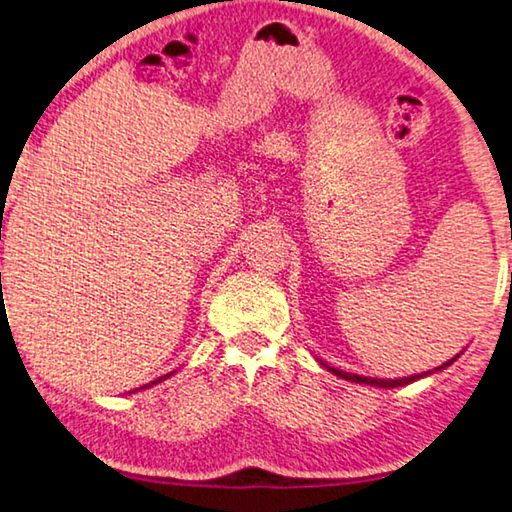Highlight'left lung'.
<instances>
[{"instance_id":"left-lung-1","label":"left lung","mask_w":512,"mask_h":512,"mask_svg":"<svg viewBox=\"0 0 512 512\" xmlns=\"http://www.w3.org/2000/svg\"><path fill=\"white\" fill-rule=\"evenodd\" d=\"M461 354V352H459ZM459 354L457 356H452L450 361H445L443 366H438V368H433V370H426V373H419V375H410V377H396V380H382V377H366V375H356V373H347V370H340V368H333V366H328L326 361H321L319 359V363L321 366H324L326 370H331L333 375H338V377H342V380H349V382H356V384H370V387H382V389H394V387H405V384H412V382H417V380H422V377H426V375H433V373H440V370H445L447 366H452L454 361L459 359Z\"/></svg>"}]
</instances>
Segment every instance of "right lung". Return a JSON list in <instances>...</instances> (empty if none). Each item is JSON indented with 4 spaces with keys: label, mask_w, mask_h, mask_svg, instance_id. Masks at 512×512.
Masks as SVG:
<instances>
[{
    "label": "right lung",
    "mask_w": 512,
    "mask_h": 512,
    "mask_svg": "<svg viewBox=\"0 0 512 512\" xmlns=\"http://www.w3.org/2000/svg\"><path fill=\"white\" fill-rule=\"evenodd\" d=\"M172 373H167V375H163V377H158V380H153L151 384H158V382H163V380H167V377H170ZM151 384H144V387H139V389H146V387H151Z\"/></svg>",
    "instance_id": "right-lung-1"
}]
</instances>
